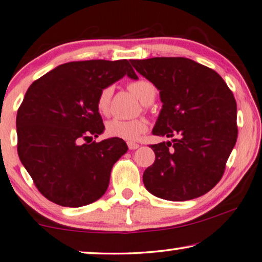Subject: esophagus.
<instances>
[{
    "label": "esophagus",
    "mask_w": 262,
    "mask_h": 262,
    "mask_svg": "<svg viewBox=\"0 0 262 262\" xmlns=\"http://www.w3.org/2000/svg\"><path fill=\"white\" fill-rule=\"evenodd\" d=\"M127 146H128V149H130V150H136V149H138V147H139V144L128 142L127 143Z\"/></svg>",
    "instance_id": "obj_1"
}]
</instances>
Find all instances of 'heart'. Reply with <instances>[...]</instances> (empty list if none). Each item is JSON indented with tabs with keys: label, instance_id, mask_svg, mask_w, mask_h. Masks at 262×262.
Instances as JSON below:
<instances>
[{
	"label": "heart",
	"instance_id": "1",
	"mask_svg": "<svg viewBox=\"0 0 262 262\" xmlns=\"http://www.w3.org/2000/svg\"><path fill=\"white\" fill-rule=\"evenodd\" d=\"M126 89L132 94H135L143 104H149L156 96V86L145 78H139L137 80L128 82ZM112 87H104L97 97V110L101 115H107L110 111V104L112 98ZM149 127L146 119L137 118L132 120H124L113 118L105 125V134L108 137L119 138L124 140H136L143 134H145Z\"/></svg>",
	"mask_w": 262,
	"mask_h": 262
}]
</instances>
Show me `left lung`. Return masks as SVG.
<instances>
[{"label": "left lung", "mask_w": 262, "mask_h": 262, "mask_svg": "<svg viewBox=\"0 0 262 262\" xmlns=\"http://www.w3.org/2000/svg\"><path fill=\"white\" fill-rule=\"evenodd\" d=\"M130 62L161 94L163 107L152 134L177 137L151 145L156 157L143 173L144 185L168 201L204 195L222 178L237 139L233 92L219 73L190 59Z\"/></svg>", "instance_id": "left-lung-1"}]
</instances>
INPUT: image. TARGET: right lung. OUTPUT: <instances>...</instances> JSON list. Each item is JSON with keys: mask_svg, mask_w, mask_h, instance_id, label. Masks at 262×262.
<instances>
[{"mask_svg": "<svg viewBox=\"0 0 262 262\" xmlns=\"http://www.w3.org/2000/svg\"><path fill=\"white\" fill-rule=\"evenodd\" d=\"M125 74L138 78L127 60L72 61L29 86L17 110V154L47 200L78 208L105 194L127 145L119 138L92 142L105 130L96 101Z\"/></svg>", "mask_w": 262, "mask_h": 262, "instance_id": "obj_1", "label": "right lung"}]
</instances>
